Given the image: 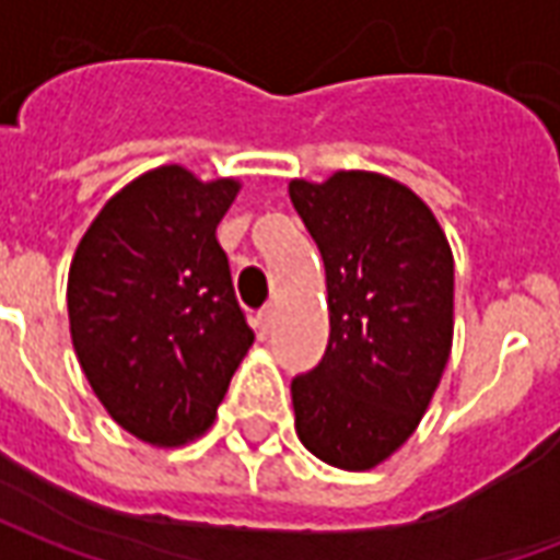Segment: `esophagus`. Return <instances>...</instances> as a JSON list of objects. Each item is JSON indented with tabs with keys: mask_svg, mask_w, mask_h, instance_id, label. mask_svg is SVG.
Here are the masks:
<instances>
[{
	"mask_svg": "<svg viewBox=\"0 0 560 560\" xmlns=\"http://www.w3.org/2000/svg\"><path fill=\"white\" fill-rule=\"evenodd\" d=\"M255 327H257V336H260V339H267L269 332H272V327H276V312H272V308H264V312L255 317Z\"/></svg>",
	"mask_w": 560,
	"mask_h": 560,
	"instance_id": "34e87169",
	"label": "esophagus"
}]
</instances>
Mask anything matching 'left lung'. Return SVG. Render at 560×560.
<instances>
[{
  "label": "left lung",
  "mask_w": 560,
  "mask_h": 560,
  "mask_svg": "<svg viewBox=\"0 0 560 560\" xmlns=\"http://www.w3.org/2000/svg\"><path fill=\"white\" fill-rule=\"evenodd\" d=\"M293 209L327 269L329 345L291 384L296 434L345 470L393 456L441 384L453 348V252L408 185L369 171L293 179Z\"/></svg>",
  "instance_id": "8db88e82"
}]
</instances>
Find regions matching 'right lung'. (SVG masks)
Here are the masks:
<instances>
[{"instance_id":"add662e5","label":"right lung","mask_w":560,"mask_h":560,"mask_svg":"<svg viewBox=\"0 0 560 560\" xmlns=\"http://www.w3.org/2000/svg\"><path fill=\"white\" fill-rule=\"evenodd\" d=\"M236 191V179L200 183L179 164L143 173L104 203L68 269L80 369L147 444L207 432L255 341L215 240Z\"/></svg>"}]
</instances>
